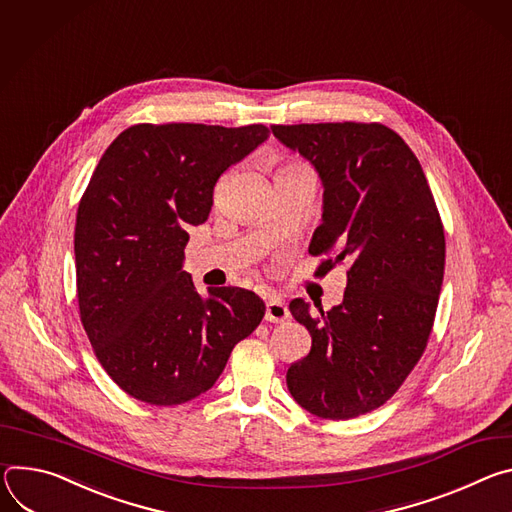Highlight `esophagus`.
<instances>
[{"instance_id":"1","label":"esophagus","mask_w":512,"mask_h":512,"mask_svg":"<svg viewBox=\"0 0 512 512\" xmlns=\"http://www.w3.org/2000/svg\"><path fill=\"white\" fill-rule=\"evenodd\" d=\"M266 321H270V323H282V321H287L289 317H291V311H289V307L282 303L280 299H276V297H270L268 301H266Z\"/></svg>"}]
</instances>
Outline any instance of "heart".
I'll return each mask as SVG.
<instances>
[{"mask_svg":"<svg viewBox=\"0 0 512 512\" xmlns=\"http://www.w3.org/2000/svg\"><path fill=\"white\" fill-rule=\"evenodd\" d=\"M282 166H303V162H299V160H287ZM282 166H280V168H282Z\"/></svg>","mask_w":512,"mask_h":512,"instance_id":"b5f03b06","label":"heart"}]
</instances>
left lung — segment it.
I'll return each instance as SVG.
<instances>
[{
    "label": "left lung",
    "instance_id": "obj_1",
    "mask_svg": "<svg viewBox=\"0 0 512 512\" xmlns=\"http://www.w3.org/2000/svg\"><path fill=\"white\" fill-rule=\"evenodd\" d=\"M323 181V221L309 254L315 276L348 264L342 305L293 317L311 350L287 370L293 399L311 415L346 421L382 407L421 360L445 268L443 223L423 168L394 130L378 122L272 126Z\"/></svg>",
    "mask_w": 512,
    "mask_h": 512
}]
</instances>
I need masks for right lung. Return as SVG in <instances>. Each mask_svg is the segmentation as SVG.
I'll list each match as a JSON object with an SVG mask.
<instances>
[{
	"label": "right lung",
	"mask_w": 512,
	"mask_h": 512,
	"mask_svg": "<svg viewBox=\"0 0 512 512\" xmlns=\"http://www.w3.org/2000/svg\"><path fill=\"white\" fill-rule=\"evenodd\" d=\"M268 134L264 124H136L93 170L75 225L79 315L99 364L136 401L173 407L207 392L264 317L246 289L201 299L183 258L217 179Z\"/></svg>",
	"instance_id": "right-lung-1"
}]
</instances>
